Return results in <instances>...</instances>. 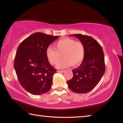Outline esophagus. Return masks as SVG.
<instances>
[{
	"label": "esophagus",
	"instance_id": "esophagus-1",
	"mask_svg": "<svg viewBox=\"0 0 123 123\" xmlns=\"http://www.w3.org/2000/svg\"><path fill=\"white\" fill-rule=\"evenodd\" d=\"M65 71H66L65 70H58V72H59V73H63V72H64Z\"/></svg>",
	"mask_w": 123,
	"mask_h": 123
}]
</instances>
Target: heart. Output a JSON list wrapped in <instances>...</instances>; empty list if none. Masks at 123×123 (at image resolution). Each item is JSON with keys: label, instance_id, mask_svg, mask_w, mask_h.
Instances as JSON below:
<instances>
[{"label": "heart", "instance_id": "heart-1", "mask_svg": "<svg viewBox=\"0 0 123 123\" xmlns=\"http://www.w3.org/2000/svg\"><path fill=\"white\" fill-rule=\"evenodd\" d=\"M55 48L48 47L45 54L48 60L52 65L59 63L62 56L64 59L58 65L59 68H67L72 65L79 66L85 56L84 44L72 38H64L57 42Z\"/></svg>", "mask_w": 123, "mask_h": 123}]
</instances>
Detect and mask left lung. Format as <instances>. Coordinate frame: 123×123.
Here are the masks:
<instances>
[{
  "label": "left lung",
  "instance_id": "8db88e82",
  "mask_svg": "<svg viewBox=\"0 0 123 123\" xmlns=\"http://www.w3.org/2000/svg\"><path fill=\"white\" fill-rule=\"evenodd\" d=\"M70 36H74L84 44L85 54L80 66L73 70V77L67 81L68 86L75 93H88L97 86L105 73L103 49L99 43L91 36L81 34Z\"/></svg>",
  "mask_w": 123,
  "mask_h": 123
}]
</instances>
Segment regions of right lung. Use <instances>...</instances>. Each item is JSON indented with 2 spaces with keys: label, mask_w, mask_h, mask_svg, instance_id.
I'll list each match as a JSON object with an SVG mask.
<instances>
[{
  "label": "right lung",
  "mask_w": 123,
  "mask_h": 123,
  "mask_svg": "<svg viewBox=\"0 0 123 123\" xmlns=\"http://www.w3.org/2000/svg\"><path fill=\"white\" fill-rule=\"evenodd\" d=\"M59 37L36 32L25 39L18 47L14 68L20 84L30 94L41 95L51 88L56 70L50 64L45 52Z\"/></svg>",
  "instance_id": "1"
}]
</instances>
